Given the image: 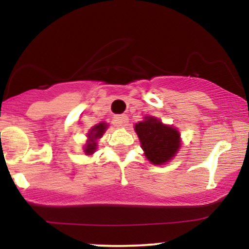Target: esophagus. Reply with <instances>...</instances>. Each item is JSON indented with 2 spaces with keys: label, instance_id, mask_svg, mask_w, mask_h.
<instances>
[{
  "label": "esophagus",
  "instance_id": "obj_1",
  "mask_svg": "<svg viewBox=\"0 0 249 249\" xmlns=\"http://www.w3.org/2000/svg\"><path fill=\"white\" fill-rule=\"evenodd\" d=\"M127 123H128V118L126 115H117L113 117V124H115L117 127L126 126Z\"/></svg>",
  "mask_w": 249,
  "mask_h": 249
}]
</instances>
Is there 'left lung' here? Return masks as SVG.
Returning <instances> with one entry per match:
<instances>
[{"instance_id": "left-lung-1", "label": "left lung", "mask_w": 249, "mask_h": 249, "mask_svg": "<svg viewBox=\"0 0 249 249\" xmlns=\"http://www.w3.org/2000/svg\"><path fill=\"white\" fill-rule=\"evenodd\" d=\"M142 148L153 165L166 164L176 156L180 147V133L176 127L162 124L152 116L134 125Z\"/></svg>"}]
</instances>
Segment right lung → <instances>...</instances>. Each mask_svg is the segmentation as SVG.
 <instances>
[{"label": "right lung", "instance_id": "right-lung-1", "mask_svg": "<svg viewBox=\"0 0 249 249\" xmlns=\"http://www.w3.org/2000/svg\"><path fill=\"white\" fill-rule=\"evenodd\" d=\"M107 128V125L105 123H101V124L95 125L90 131H89L88 134V142L84 146V152L88 156L92 154L96 151L97 146V139L102 138L103 133L105 132V130Z\"/></svg>", "mask_w": 249, "mask_h": 249}]
</instances>
